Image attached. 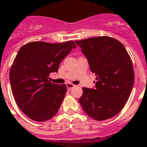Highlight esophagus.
<instances>
[{"label":"esophagus","mask_w":147,"mask_h":147,"mask_svg":"<svg viewBox=\"0 0 147 147\" xmlns=\"http://www.w3.org/2000/svg\"><path fill=\"white\" fill-rule=\"evenodd\" d=\"M66 86H67V88L68 89V90H71V89L74 88L75 87L74 85L71 83H67L66 84Z\"/></svg>","instance_id":"esophagus-1"}]
</instances>
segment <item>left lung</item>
Returning a JSON list of instances; mask_svg holds the SVG:
<instances>
[{"mask_svg": "<svg viewBox=\"0 0 147 147\" xmlns=\"http://www.w3.org/2000/svg\"><path fill=\"white\" fill-rule=\"evenodd\" d=\"M75 42L96 76L94 88H83L79 102L94 120L111 118L124 107L133 87L135 74L129 55L122 43L109 36Z\"/></svg>", "mask_w": 147, "mask_h": 147, "instance_id": "8db88e82", "label": "left lung"}]
</instances>
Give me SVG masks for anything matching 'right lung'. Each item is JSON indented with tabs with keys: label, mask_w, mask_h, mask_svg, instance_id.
<instances>
[{
	"label": "right lung",
	"mask_w": 147,
	"mask_h": 147,
	"mask_svg": "<svg viewBox=\"0 0 147 147\" xmlns=\"http://www.w3.org/2000/svg\"><path fill=\"white\" fill-rule=\"evenodd\" d=\"M76 45L73 41L51 44L32 41L20 48L9 72L12 94L20 109L32 120L47 121L56 115L67 91L65 84L49 81Z\"/></svg>",
	"instance_id": "obj_1"
}]
</instances>
